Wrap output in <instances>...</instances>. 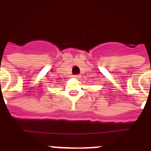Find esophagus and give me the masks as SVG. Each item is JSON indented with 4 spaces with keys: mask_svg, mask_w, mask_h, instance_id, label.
<instances>
[{
    "mask_svg": "<svg viewBox=\"0 0 151 151\" xmlns=\"http://www.w3.org/2000/svg\"><path fill=\"white\" fill-rule=\"evenodd\" d=\"M73 77H74L75 78H80V76H79V75H75V76H73Z\"/></svg>",
    "mask_w": 151,
    "mask_h": 151,
    "instance_id": "obj_1",
    "label": "esophagus"
}]
</instances>
